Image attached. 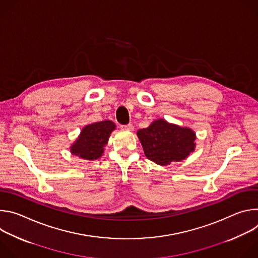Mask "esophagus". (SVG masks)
Here are the masks:
<instances>
[{
  "mask_svg": "<svg viewBox=\"0 0 258 258\" xmlns=\"http://www.w3.org/2000/svg\"><path fill=\"white\" fill-rule=\"evenodd\" d=\"M120 128L121 130H125V131H134V126L131 123H128V124H121Z\"/></svg>",
  "mask_w": 258,
  "mask_h": 258,
  "instance_id": "1",
  "label": "esophagus"
}]
</instances>
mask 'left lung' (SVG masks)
I'll use <instances>...</instances> for the list:
<instances>
[{"label": "left lung", "instance_id": "1", "mask_svg": "<svg viewBox=\"0 0 258 258\" xmlns=\"http://www.w3.org/2000/svg\"><path fill=\"white\" fill-rule=\"evenodd\" d=\"M137 135L146 157L160 165L185 159L195 149L193 131L163 119L155 120L149 127L138 131Z\"/></svg>", "mask_w": 258, "mask_h": 258}]
</instances>
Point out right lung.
Wrapping results in <instances>:
<instances>
[{
  "instance_id": "1",
  "label": "right lung",
  "mask_w": 258,
  "mask_h": 258,
  "mask_svg": "<svg viewBox=\"0 0 258 258\" xmlns=\"http://www.w3.org/2000/svg\"><path fill=\"white\" fill-rule=\"evenodd\" d=\"M115 124L110 120L95 122L84 127L81 136L71 147V153L87 160H95L103 154L110 134Z\"/></svg>"
}]
</instances>
